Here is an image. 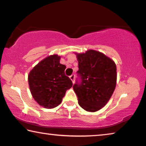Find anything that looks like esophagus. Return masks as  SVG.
Here are the masks:
<instances>
[{
    "mask_svg": "<svg viewBox=\"0 0 146 146\" xmlns=\"http://www.w3.org/2000/svg\"><path fill=\"white\" fill-rule=\"evenodd\" d=\"M75 75H74V74L71 75L70 77H69V78H70V79L71 80V81L73 82V83H74V82H75Z\"/></svg>",
    "mask_w": 146,
    "mask_h": 146,
    "instance_id": "34e87169",
    "label": "esophagus"
}]
</instances>
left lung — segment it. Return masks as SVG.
<instances>
[{"label": "left lung", "instance_id": "left-lung-1", "mask_svg": "<svg viewBox=\"0 0 146 146\" xmlns=\"http://www.w3.org/2000/svg\"><path fill=\"white\" fill-rule=\"evenodd\" d=\"M78 62L77 79L73 90L78 105L88 112H96L105 106L116 85V66L103 53L88 50L76 54Z\"/></svg>", "mask_w": 146, "mask_h": 146}]
</instances>
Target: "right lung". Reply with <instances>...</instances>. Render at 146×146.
I'll return each mask as SVG.
<instances>
[{
	"mask_svg": "<svg viewBox=\"0 0 146 146\" xmlns=\"http://www.w3.org/2000/svg\"><path fill=\"white\" fill-rule=\"evenodd\" d=\"M60 56L50 55L36 65L28 76L30 90L39 105L46 108L56 107L61 103L73 82L65 75V65Z\"/></svg>",
	"mask_w": 146,
	"mask_h": 146,
	"instance_id": "1",
	"label": "right lung"
}]
</instances>
